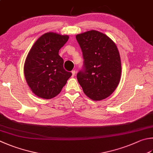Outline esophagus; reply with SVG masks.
I'll use <instances>...</instances> for the list:
<instances>
[{
  "label": "esophagus",
  "mask_w": 153,
  "mask_h": 153,
  "mask_svg": "<svg viewBox=\"0 0 153 153\" xmlns=\"http://www.w3.org/2000/svg\"><path fill=\"white\" fill-rule=\"evenodd\" d=\"M75 73H76L75 71H72V77H74L75 76Z\"/></svg>",
  "instance_id": "34e87169"
}]
</instances>
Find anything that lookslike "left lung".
Returning a JSON list of instances; mask_svg holds the SVG:
<instances>
[{
    "instance_id": "8db88e82",
    "label": "left lung",
    "mask_w": 153,
    "mask_h": 153,
    "mask_svg": "<svg viewBox=\"0 0 153 153\" xmlns=\"http://www.w3.org/2000/svg\"><path fill=\"white\" fill-rule=\"evenodd\" d=\"M82 52L84 65L77 74L83 92L93 100L105 99L119 85L121 62L115 43L106 34L89 30L76 36Z\"/></svg>"
}]
</instances>
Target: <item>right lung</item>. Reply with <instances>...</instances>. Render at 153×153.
Wrapping results in <instances>:
<instances>
[{
	"instance_id": "1",
	"label": "right lung",
	"mask_w": 153,
	"mask_h": 153,
	"mask_svg": "<svg viewBox=\"0 0 153 153\" xmlns=\"http://www.w3.org/2000/svg\"><path fill=\"white\" fill-rule=\"evenodd\" d=\"M68 38L56 33H45L28 54L24 65L25 79L33 93L40 98L56 97L72 75L63 68L64 60L59 54Z\"/></svg>"
}]
</instances>
